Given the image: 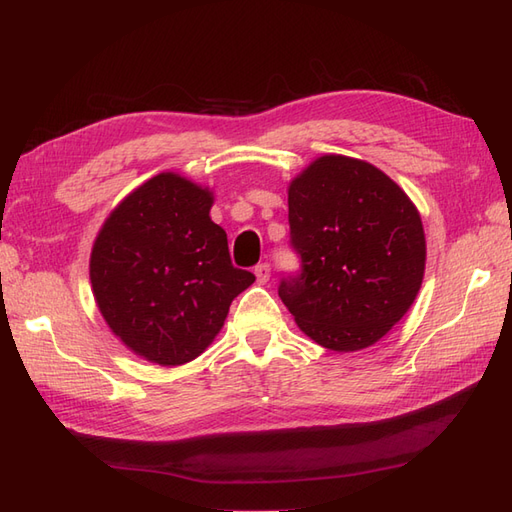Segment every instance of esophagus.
I'll use <instances>...</instances> for the list:
<instances>
[{
    "label": "esophagus",
    "mask_w": 512,
    "mask_h": 512,
    "mask_svg": "<svg viewBox=\"0 0 512 512\" xmlns=\"http://www.w3.org/2000/svg\"><path fill=\"white\" fill-rule=\"evenodd\" d=\"M254 273H256V280H258V284H265L269 277H271V265L269 262H262V265H258L256 269H254Z\"/></svg>",
    "instance_id": "obj_1"
}]
</instances>
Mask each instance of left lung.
Listing matches in <instances>:
<instances>
[{"instance_id":"obj_1","label":"left lung","mask_w":512,"mask_h":512,"mask_svg":"<svg viewBox=\"0 0 512 512\" xmlns=\"http://www.w3.org/2000/svg\"><path fill=\"white\" fill-rule=\"evenodd\" d=\"M288 224L301 269L277 292L307 337L354 352L404 318L423 282L425 232L380 168L333 153L314 160L290 183Z\"/></svg>"}]
</instances>
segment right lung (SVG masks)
<instances>
[{"instance_id":"1","label":"right lung","mask_w":512,"mask_h":512,"mask_svg":"<svg viewBox=\"0 0 512 512\" xmlns=\"http://www.w3.org/2000/svg\"><path fill=\"white\" fill-rule=\"evenodd\" d=\"M211 205L207 188L160 173L121 200L91 250V288L106 324L151 363L183 365L205 352L232 299L256 280L232 267Z\"/></svg>"}]
</instances>
